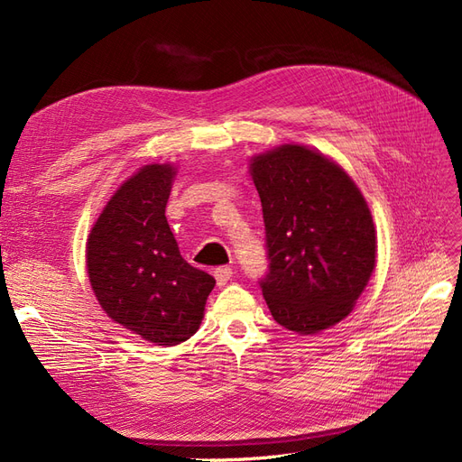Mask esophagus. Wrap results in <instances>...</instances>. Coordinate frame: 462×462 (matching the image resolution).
Instances as JSON below:
<instances>
[{
	"label": "esophagus",
	"mask_w": 462,
	"mask_h": 462,
	"mask_svg": "<svg viewBox=\"0 0 462 462\" xmlns=\"http://www.w3.org/2000/svg\"><path fill=\"white\" fill-rule=\"evenodd\" d=\"M214 277H216L217 285L223 287V285H227V282L233 277V270L229 268V265H221V268H216Z\"/></svg>",
	"instance_id": "34e87169"
}]
</instances>
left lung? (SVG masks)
<instances>
[{"mask_svg":"<svg viewBox=\"0 0 462 462\" xmlns=\"http://www.w3.org/2000/svg\"><path fill=\"white\" fill-rule=\"evenodd\" d=\"M262 200L268 273L262 295L279 326L312 335L351 314L375 265V229L355 180L324 153L283 144L250 160Z\"/></svg>","mask_w":462,"mask_h":462,"instance_id":"left-lung-1","label":"left lung"}]
</instances>
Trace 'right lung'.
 <instances>
[{
    "instance_id": "right-lung-1",
    "label": "right lung",
    "mask_w": 462,
    "mask_h": 462,
    "mask_svg": "<svg viewBox=\"0 0 462 462\" xmlns=\"http://www.w3.org/2000/svg\"><path fill=\"white\" fill-rule=\"evenodd\" d=\"M175 167L144 165L111 197L87 243L90 285L106 314L171 346L200 328L216 279L180 256L165 217Z\"/></svg>"
}]
</instances>
